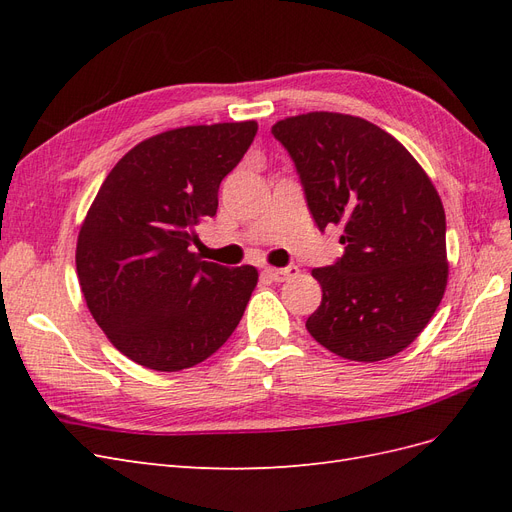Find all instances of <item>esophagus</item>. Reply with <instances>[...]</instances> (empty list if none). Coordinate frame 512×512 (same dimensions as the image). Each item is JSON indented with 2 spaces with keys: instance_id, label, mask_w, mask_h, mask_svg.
I'll list each match as a JSON object with an SVG mask.
<instances>
[{
  "instance_id": "obj_1",
  "label": "esophagus",
  "mask_w": 512,
  "mask_h": 512,
  "mask_svg": "<svg viewBox=\"0 0 512 512\" xmlns=\"http://www.w3.org/2000/svg\"><path fill=\"white\" fill-rule=\"evenodd\" d=\"M265 273H267V277H271L273 282H286V280H290V277L297 275V273H299V269L294 267V265H290V267H282V269L269 267V269H265Z\"/></svg>"
}]
</instances>
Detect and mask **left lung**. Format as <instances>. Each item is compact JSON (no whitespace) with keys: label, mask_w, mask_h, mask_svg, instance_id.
Listing matches in <instances>:
<instances>
[{"label":"left lung","mask_w":512,"mask_h":512,"mask_svg":"<svg viewBox=\"0 0 512 512\" xmlns=\"http://www.w3.org/2000/svg\"><path fill=\"white\" fill-rule=\"evenodd\" d=\"M297 166L318 228L339 226L335 265L314 269L322 303L305 327L350 361L408 348L448 280L446 215L431 179L389 132L361 117L316 111L271 128Z\"/></svg>","instance_id":"obj_1"}]
</instances>
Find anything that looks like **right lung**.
I'll return each mask as SVG.
<instances>
[{"label": "right lung", "mask_w": 512, "mask_h": 512, "mask_svg": "<svg viewBox=\"0 0 512 512\" xmlns=\"http://www.w3.org/2000/svg\"><path fill=\"white\" fill-rule=\"evenodd\" d=\"M256 132V121H237L151 136L115 164L91 203L76 273L98 327L134 363L188 369L237 329L258 271L207 262L190 245Z\"/></svg>", "instance_id": "right-lung-1"}]
</instances>
